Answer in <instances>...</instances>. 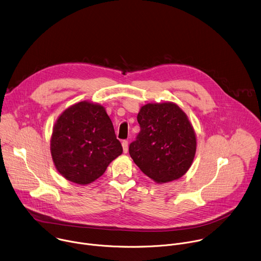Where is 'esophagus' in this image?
I'll use <instances>...</instances> for the list:
<instances>
[{"label":"esophagus","mask_w":261,"mask_h":261,"mask_svg":"<svg viewBox=\"0 0 261 261\" xmlns=\"http://www.w3.org/2000/svg\"><path fill=\"white\" fill-rule=\"evenodd\" d=\"M122 148H123V152L127 153L128 151V142L127 141H122Z\"/></svg>","instance_id":"1"}]
</instances>
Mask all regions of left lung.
Instances as JSON below:
<instances>
[{"instance_id":"8db88e82","label":"left lung","mask_w":261,"mask_h":261,"mask_svg":"<svg viewBox=\"0 0 261 261\" xmlns=\"http://www.w3.org/2000/svg\"><path fill=\"white\" fill-rule=\"evenodd\" d=\"M137 119L141 130L128 150L140 170L161 184L185 175L194 159L196 138L182 109L172 101L147 103Z\"/></svg>"}]
</instances>
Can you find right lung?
Returning <instances> with one entry per match:
<instances>
[{
    "mask_svg": "<svg viewBox=\"0 0 261 261\" xmlns=\"http://www.w3.org/2000/svg\"><path fill=\"white\" fill-rule=\"evenodd\" d=\"M52 161L67 180L86 185L122 153L113 123L98 103L80 101L58 118L50 140Z\"/></svg>",
    "mask_w": 261,
    "mask_h": 261,
    "instance_id": "add662e5",
    "label": "right lung"
}]
</instances>
